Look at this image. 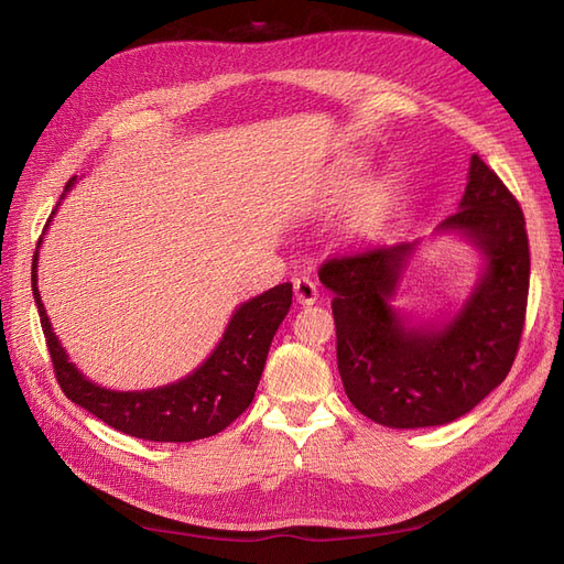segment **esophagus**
<instances>
[{
	"instance_id": "obj_1",
	"label": "esophagus",
	"mask_w": 564,
	"mask_h": 564,
	"mask_svg": "<svg viewBox=\"0 0 564 564\" xmlns=\"http://www.w3.org/2000/svg\"><path fill=\"white\" fill-rule=\"evenodd\" d=\"M294 294H296L299 303L313 305L317 301V286L311 278H296L294 280Z\"/></svg>"
}]
</instances>
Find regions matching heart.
<instances>
[{
	"instance_id": "heart-1",
	"label": "heart",
	"mask_w": 564,
	"mask_h": 564,
	"mask_svg": "<svg viewBox=\"0 0 564 564\" xmlns=\"http://www.w3.org/2000/svg\"><path fill=\"white\" fill-rule=\"evenodd\" d=\"M390 202V191L386 183H373L365 187L362 195L357 197L352 204V214H350V224L355 230H371L381 224V218L386 216Z\"/></svg>"
}]
</instances>
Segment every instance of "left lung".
I'll return each instance as SVG.
<instances>
[{
    "instance_id": "left-lung-1",
    "label": "left lung",
    "mask_w": 564,
    "mask_h": 564,
    "mask_svg": "<svg viewBox=\"0 0 564 564\" xmlns=\"http://www.w3.org/2000/svg\"><path fill=\"white\" fill-rule=\"evenodd\" d=\"M440 228L460 230L487 259L480 284L440 329H409L388 305L416 242L371 245L319 265V282L334 292L346 395L388 429H425L468 414L508 377L520 348L529 294L524 214L477 155L458 212Z\"/></svg>"
}]
</instances>
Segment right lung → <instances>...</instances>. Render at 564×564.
Wrapping results in <instances>:
<instances>
[{
  "label": "right lung",
  "instance_id": "right-lung-1",
  "mask_svg": "<svg viewBox=\"0 0 564 564\" xmlns=\"http://www.w3.org/2000/svg\"><path fill=\"white\" fill-rule=\"evenodd\" d=\"M73 183L75 176L67 181L65 191H70ZM40 245L42 237L37 249ZM37 253L40 251H35V259H32V294H35L51 362L67 400L84 406L115 431L150 442H193L212 437L226 431L251 404L272 336L292 305V284H278L242 303L216 350L191 377L152 390L117 392L91 383L67 360L40 299Z\"/></svg>",
  "mask_w": 564,
  "mask_h": 564
}]
</instances>
